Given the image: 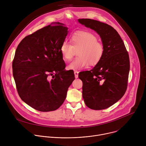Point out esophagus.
<instances>
[{"label": "esophagus", "instance_id": "obj_1", "mask_svg": "<svg viewBox=\"0 0 146 146\" xmlns=\"http://www.w3.org/2000/svg\"><path fill=\"white\" fill-rule=\"evenodd\" d=\"M74 73L75 78H78V71H74Z\"/></svg>", "mask_w": 146, "mask_h": 146}]
</instances>
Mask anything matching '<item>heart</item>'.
<instances>
[{"mask_svg": "<svg viewBox=\"0 0 146 146\" xmlns=\"http://www.w3.org/2000/svg\"><path fill=\"white\" fill-rule=\"evenodd\" d=\"M70 43L64 41L60 47V54L65 60H71L74 50L78 49V56L68 66L69 70L76 71L87 68L89 64L95 65L105 53L103 43L98 40L94 33L88 31H80L74 33L70 37Z\"/></svg>", "mask_w": 146, "mask_h": 146, "instance_id": "obj_1", "label": "heart"}]
</instances>
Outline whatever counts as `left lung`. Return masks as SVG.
<instances>
[{
	"mask_svg": "<svg viewBox=\"0 0 146 146\" xmlns=\"http://www.w3.org/2000/svg\"><path fill=\"white\" fill-rule=\"evenodd\" d=\"M80 24L95 31L105 47L101 60L90 71L80 72L82 98L93 110L107 109L126 92L130 69L129 58L123 41L112 27L91 19H78Z\"/></svg>",
	"mask_w": 146,
	"mask_h": 146,
	"instance_id": "left-lung-1",
	"label": "left lung"
}]
</instances>
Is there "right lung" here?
Segmentation results:
<instances>
[{
    "label": "right lung",
    "instance_id": "add662e5",
    "mask_svg": "<svg viewBox=\"0 0 146 146\" xmlns=\"http://www.w3.org/2000/svg\"><path fill=\"white\" fill-rule=\"evenodd\" d=\"M64 24L54 23L26 36L18 44L13 74L21 98L40 111L58 109L75 79L66 70L60 47L68 33Z\"/></svg>",
    "mask_w": 146,
    "mask_h": 146
}]
</instances>
